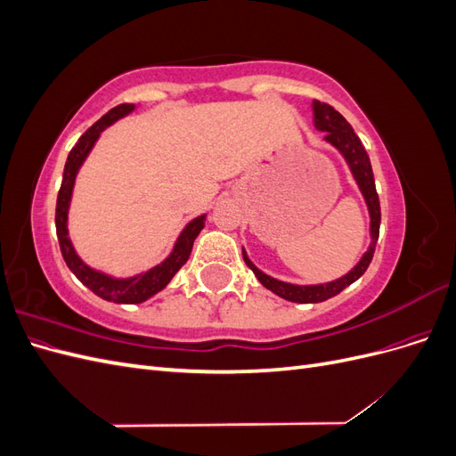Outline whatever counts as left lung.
Instances as JSON below:
<instances>
[{"label": "left lung", "instance_id": "left-lung-1", "mask_svg": "<svg viewBox=\"0 0 456 456\" xmlns=\"http://www.w3.org/2000/svg\"><path fill=\"white\" fill-rule=\"evenodd\" d=\"M312 110H314L315 129L323 131L325 141L329 144H333L344 156V159H346L348 167L355 178V183H357V186H360L362 194L365 198L369 216H370V245H369L367 253L362 256V260L357 262V265L346 275H342V278H338L335 281L320 283V285H293V283H285V281H280L275 278H270L268 273L260 272L249 260V256H247V253L243 251L245 265L255 272V275L262 285L270 289V291L278 297H281L285 300H291V302H300V305H308V302H323L330 297L338 295L340 291H344V289L352 285L355 280H360L365 273V270L369 268L372 255H375V247L379 241V230H380V203H379V194L375 188V176H372L370 161H369L367 151L360 141V136L354 133L350 123L344 119L333 106H329L320 101H314Z\"/></svg>", "mask_w": 456, "mask_h": 456}]
</instances>
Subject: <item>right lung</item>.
Listing matches in <instances>:
<instances>
[{
  "mask_svg": "<svg viewBox=\"0 0 456 456\" xmlns=\"http://www.w3.org/2000/svg\"><path fill=\"white\" fill-rule=\"evenodd\" d=\"M133 110H134V104L116 106L79 136V141L70 150V154H68V159L64 165L62 184L57 198V213H54L57 238L61 243V253L64 256L66 266L70 268L76 278L87 289H91L96 297H101L108 302H118V305H139V302L148 300L150 297L159 293L161 289L167 287V283L173 280V275L186 265V260L190 258V253H191V247H194V240L205 226V215L190 220L186 228L181 232V236H178L171 255L165 258L161 265L150 268L148 272H142L139 275H133V278H123V280L112 278V275L87 266L86 262L77 256L70 238H68V209H70L72 190H74L77 171L81 165H84L86 158L89 156L94 142L99 141L101 133L106 127L112 126V123H116L118 119L131 114Z\"/></svg>",
  "mask_w": 456,
  "mask_h": 456,
  "instance_id": "add662e5",
  "label": "right lung"
}]
</instances>
